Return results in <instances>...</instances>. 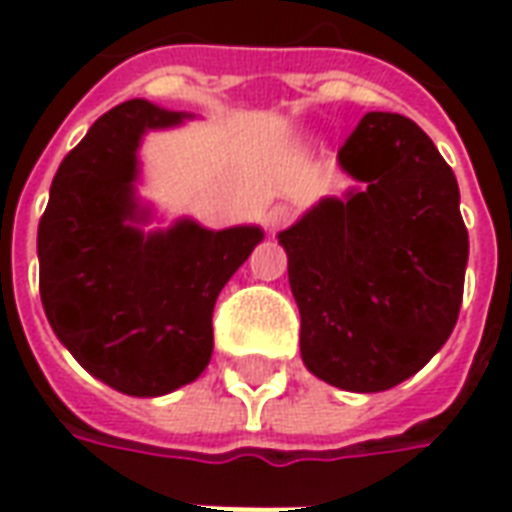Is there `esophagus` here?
<instances>
[{
	"mask_svg": "<svg viewBox=\"0 0 512 512\" xmlns=\"http://www.w3.org/2000/svg\"><path fill=\"white\" fill-rule=\"evenodd\" d=\"M290 216H293V211H290V205H271L266 213V227L268 230H279V227H285V224L290 222Z\"/></svg>",
	"mask_w": 512,
	"mask_h": 512,
	"instance_id": "34e87169",
	"label": "esophagus"
}]
</instances>
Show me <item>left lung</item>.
I'll list each match as a JSON object with an SVG mask.
<instances>
[{"mask_svg": "<svg viewBox=\"0 0 512 512\" xmlns=\"http://www.w3.org/2000/svg\"><path fill=\"white\" fill-rule=\"evenodd\" d=\"M356 180L277 235L301 315V359L345 392L419 373L455 329L469 260L458 180L422 128L370 112L337 153Z\"/></svg>", "mask_w": 512, "mask_h": 512, "instance_id": "1", "label": "left lung"}]
</instances>
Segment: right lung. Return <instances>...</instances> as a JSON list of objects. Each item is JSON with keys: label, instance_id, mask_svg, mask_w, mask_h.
I'll return each instance as SVG.
<instances>
[{"label": "right lung", "instance_id": "right-lung-1", "mask_svg": "<svg viewBox=\"0 0 512 512\" xmlns=\"http://www.w3.org/2000/svg\"><path fill=\"white\" fill-rule=\"evenodd\" d=\"M194 120L145 98L98 117L62 158L38 227L40 301L79 365L131 397H161L202 376L213 304L263 230H208L189 216L150 227L139 197L147 131Z\"/></svg>", "mask_w": 512, "mask_h": 512}]
</instances>
